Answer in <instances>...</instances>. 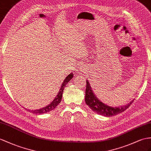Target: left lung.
I'll use <instances>...</instances> for the list:
<instances>
[{"mask_svg":"<svg viewBox=\"0 0 151 151\" xmlns=\"http://www.w3.org/2000/svg\"><path fill=\"white\" fill-rule=\"evenodd\" d=\"M85 102L89 107L98 114L105 116H112L124 111L133 103L134 100L126 105L120 107L113 108L105 104L95 96L93 90H91L89 82L86 81V88L85 91Z\"/></svg>","mask_w":151,"mask_h":151,"instance_id":"8db88e82","label":"left lung"}]
</instances>
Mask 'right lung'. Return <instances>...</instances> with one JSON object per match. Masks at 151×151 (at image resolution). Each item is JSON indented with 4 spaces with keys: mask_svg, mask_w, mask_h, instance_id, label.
<instances>
[{
    "mask_svg": "<svg viewBox=\"0 0 151 151\" xmlns=\"http://www.w3.org/2000/svg\"><path fill=\"white\" fill-rule=\"evenodd\" d=\"M72 78H73V73H70L67 77V78H65L63 84H61V88H60V91H59L56 97L54 99L52 102H50V104H49L48 106H45V107H44L41 109H35V110H29V111L30 112H32V113H35V114H43V113H47V112L52 111V110H53L55 108H56V106L60 103V102L61 101L62 95H63V90L66 86V84H67L70 81V80H71L72 79Z\"/></svg>",
    "mask_w": 151,
    "mask_h": 151,
    "instance_id": "obj_1",
    "label": "right lung"
}]
</instances>
